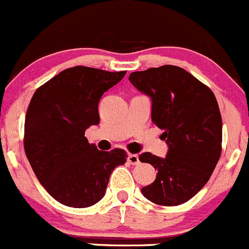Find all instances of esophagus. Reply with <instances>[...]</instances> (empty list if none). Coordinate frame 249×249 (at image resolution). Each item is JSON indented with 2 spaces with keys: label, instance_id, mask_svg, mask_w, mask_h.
<instances>
[{
  "label": "esophagus",
  "instance_id": "esophagus-1",
  "mask_svg": "<svg viewBox=\"0 0 249 249\" xmlns=\"http://www.w3.org/2000/svg\"><path fill=\"white\" fill-rule=\"evenodd\" d=\"M127 161L131 165H138L139 164V158L137 154H129L128 158H127Z\"/></svg>",
  "mask_w": 249,
  "mask_h": 249
}]
</instances>
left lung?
Listing matches in <instances>:
<instances>
[{
    "instance_id": "8db88e82",
    "label": "left lung",
    "mask_w": 249,
    "mask_h": 249,
    "mask_svg": "<svg viewBox=\"0 0 249 249\" xmlns=\"http://www.w3.org/2000/svg\"><path fill=\"white\" fill-rule=\"evenodd\" d=\"M129 82L151 99V121L162 131L166 158L139 155L158 170L143 187L146 199L174 207L186 203L205 186L221 155L222 121L214 93L177 66H161L129 74Z\"/></svg>"
}]
</instances>
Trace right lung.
I'll list each match as a JSON object with an SVG mask.
<instances>
[{"label":"right lung","instance_id":"obj_1","mask_svg":"<svg viewBox=\"0 0 249 249\" xmlns=\"http://www.w3.org/2000/svg\"><path fill=\"white\" fill-rule=\"evenodd\" d=\"M126 74L75 66L33 95L24 123V150L34 174L61 204L88 208L105 196L113 169L127 161L123 149L98 150L84 137L99 124L101 96Z\"/></svg>","mask_w":249,"mask_h":249}]
</instances>
